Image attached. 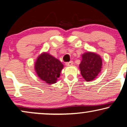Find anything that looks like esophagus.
<instances>
[{"instance_id":"34e87169","label":"esophagus","mask_w":127,"mask_h":127,"mask_svg":"<svg viewBox=\"0 0 127 127\" xmlns=\"http://www.w3.org/2000/svg\"><path fill=\"white\" fill-rule=\"evenodd\" d=\"M73 64H74V63H73L72 61H70L69 62H67V63H65V65L67 66H71Z\"/></svg>"}]
</instances>
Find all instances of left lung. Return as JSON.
<instances>
[{"label":"left lung","mask_w":127,"mask_h":127,"mask_svg":"<svg viewBox=\"0 0 127 127\" xmlns=\"http://www.w3.org/2000/svg\"><path fill=\"white\" fill-rule=\"evenodd\" d=\"M102 65V59L98 55L93 52L84 53L79 65L82 76L86 81H93L101 72Z\"/></svg>","instance_id":"8db88e82"}]
</instances>
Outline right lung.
Returning a JSON list of instances; mask_svg holds the SVG:
<instances>
[{"instance_id":"1","label":"right lung","mask_w":127,"mask_h":127,"mask_svg":"<svg viewBox=\"0 0 127 127\" xmlns=\"http://www.w3.org/2000/svg\"><path fill=\"white\" fill-rule=\"evenodd\" d=\"M63 68V64L54 57L44 53L37 59L35 70L38 77L48 84L56 82Z\"/></svg>"}]
</instances>
